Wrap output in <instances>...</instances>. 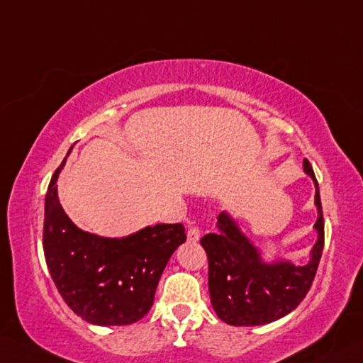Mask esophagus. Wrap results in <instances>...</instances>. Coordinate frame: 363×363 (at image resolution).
Masks as SVG:
<instances>
[{
	"label": "esophagus",
	"instance_id": "obj_1",
	"mask_svg": "<svg viewBox=\"0 0 363 363\" xmlns=\"http://www.w3.org/2000/svg\"><path fill=\"white\" fill-rule=\"evenodd\" d=\"M201 239V230H199V226H191L188 230V240L189 242H198V240Z\"/></svg>",
	"mask_w": 363,
	"mask_h": 363
}]
</instances>
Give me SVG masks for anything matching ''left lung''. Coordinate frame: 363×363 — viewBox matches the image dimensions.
I'll use <instances>...</instances> for the list:
<instances>
[{"instance_id": "obj_1", "label": "left lung", "mask_w": 363, "mask_h": 363, "mask_svg": "<svg viewBox=\"0 0 363 363\" xmlns=\"http://www.w3.org/2000/svg\"><path fill=\"white\" fill-rule=\"evenodd\" d=\"M304 172L315 183V206L319 211L314 228L317 242L304 266L289 262L266 264L230 215H218V233L201 239L208 258V291L215 313L234 327H253L274 322L291 313L314 282L323 250V213L319 183L308 159Z\"/></svg>"}]
</instances>
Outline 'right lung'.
Returning a JSON list of instances; mask_svg holds the SVG:
<instances>
[{
    "label": "right lung",
    "instance_id": "right-lung-1",
    "mask_svg": "<svg viewBox=\"0 0 363 363\" xmlns=\"http://www.w3.org/2000/svg\"><path fill=\"white\" fill-rule=\"evenodd\" d=\"M50 178L44 202L43 249L57 290L69 309L94 325H130L148 314L162 271L186 240L185 226L155 225L123 239L76 228Z\"/></svg>",
    "mask_w": 363,
    "mask_h": 363
}]
</instances>
